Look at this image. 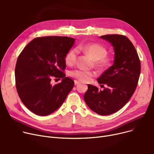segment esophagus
<instances>
[{
  "instance_id": "esophagus-1",
  "label": "esophagus",
  "mask_w": 154,
  "mask_h": 154,
  "mask_svg": "<svg viewBox=\"0 0 154 154\" xmlns=\"http://www.w3.org/2000/svg\"><path fill=\"white\" fill-rule=\"evenodd\" d=\"M74 83H75V85H77V84H80V82L77 81V80H75V81H74Z\"/></svg>"
}]
</instances>
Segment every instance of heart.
Listing matches in <instances>:
<instances>
[{"label": "heart", "mask_w": 154, "mask_h": 154, "mask_svg": "<svg viewBox=\"0 0 154 154\" xmlns=\"http://www.w3.org/2000/svg\"><path fill=\"white\" fill-rule=\"evenodd\" d=\"M76 48H72L65 56V62L68 66H73L76 62L78 57V51L81 52L88 55L93 60L95 67L100 70L107 69L112 64V59L107 56V51L104 46L96 43H88L79 45ZM70 75L80 81L88 82L91 77L95 76L93 71H85L75 69L70 72Z\"/></svg>", "instance_id": "obj_1"}]
</instances>
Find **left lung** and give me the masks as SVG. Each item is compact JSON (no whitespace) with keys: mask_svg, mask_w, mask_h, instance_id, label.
I'll list each match as a JSON object with an SVG mask.
<instances>
[{"mask_svg":"<svg viewBox=\"0 0 154 154\" xmlns=\"http://www.w3.org/2000/svg\"><path fill=\"white\" fill-rule=\"evenodd\" d=\"M114 47V64L97 79L99 84H106L100 91L88 84L84 100L92 110L107 116L122 109L134 94L140 74V61L135 47L127 37L112 34L100 37Z\"/></svg>","mask_w":154,"mask_h":154,"instance_id":"1","label":"left lung"}]
</instances>
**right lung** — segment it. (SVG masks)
Returning a JSON list of instances; mask_svg holds the SVG:
<instances>
[{"label":"right lung","mask_w":154,"mask_h":154,"mask_svg":"<svg viewBox=\"0 0 154 154\" xmlns=\"http://www.w3.org/2000/svg\"><path fill=\"white\" fill-rule=\"evenodd\" d=\"M75 39L63 36L37 37L18 57L15 69V86L25 106L35 114L48 116L58 109L74 87L66 77L65 56ZM52 78L62 79L52 86Z\"/></svg>","instance_id":"obj_1"}]
</instances>
